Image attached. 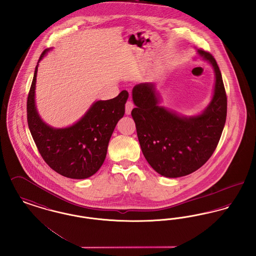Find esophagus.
Instances as JSON below:
<instances>
[{
	"mask_svg": "<svg viewBox=\"0 0 256 256\" xmlns=\"http://www.w3.org/2000/svg\"><path fill=\"white\" fill-rule=\"evenodd\" d=\"M134 108V104L132 101H127L125 104V114H130L132 110Z\"/></svg>",
	"mask_w": 256,
	"mask_h": 256,
	"instance_id": "esophagus-1",
	"label": "esophagus"
}]
</instances>
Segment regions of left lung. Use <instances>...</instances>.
<instances>
[{
  "label": "left lung",
  "mask_w": 256,
  "mask_h": 256,
  "mask_svg": "<svg viewBox=\"0 0 256 256\" xmlns=\"http://www.w3.org/2000/svg\"><path fill=\"white\" fill-rule=\"evenodd\" d=\"M198 52L216 74L214 97L200 116L180 118L158 106L153 84L133 90L136 108L131 114L142 151L149 164L166 177L185 176L202 168L214 153L226 124L228 97L220 70L209 52Z\"/></svg>",
  "instance_id": "left-lung-1"
}]
</instances>
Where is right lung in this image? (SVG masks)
Returning a JSON list of instances; mask_svg holds the SVG:
<instances>
[{"label": "right lung", "instance_id": "1", "mask_svg": "<svg viewBox=\"0 0 256 256\" xmlns=\"http://www.w3.org/2000/svg\"><path fill=\"white\" fill-rule=\"evenodd\" d=\"M47 51L42 52L38 62ZM38 66L27 100L28 125L36 146L43 160L58 174L73 179L88 178L105 161L110 136L124 116L128 92L123 90L112 99L97 101L73 126L54 129L41 120L34 106Z\"/></svg>", "mask_w": 256, "mask_h": 256}]
</instances>
